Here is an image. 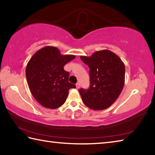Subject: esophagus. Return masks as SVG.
Masks as SVG:
<instances>
[{"instance_id":"1","label":"esophagus","mask_w":155,"mask_h":155,"mask_svg":"<svg viewBox=\"0 0 155 155\" xmlns=\"http://www.w3.org/2000/svg\"><path fill=\"white\" fill-rule=\"evenodd\" d=\"M76 87H77V89H79L80 88V84L79 83H77L76 84Z\"/></svg>"}]
</instances>
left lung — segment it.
Wrapping results in <instances>:
<instances>
[{
	"instance_id": "8db88e82",
	"label": "left lung",
	"mask_w": 155,
	"mask_h": 155,
	"mask_svg": "<svg viewBox=\"0 0 155 155\" xmlns=\"http://www.w3.org/2000/svg\"><path fill=\"white\" fill-rule=\"evenodd\" d=\"M80 58L90 69L89 88L78 91L83 103L94 110L108 108L119 97L124 86V63L117 54L107 49Z\"/></svg>"
}]
</instances>
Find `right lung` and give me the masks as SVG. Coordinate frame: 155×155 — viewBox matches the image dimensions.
Returning a JSON list of instances; mask_svg holds the SVG:
<instances>
[{
  "label": "right lung",
  "instance_id": "1",
  "mask_svg": "<svg viewBox=\"0 0 155 155\" xmlns=\"http://www.w3.org/2000/svg\"><path fill=\"white\" fill-rule=\"evenodd\" d=\"M75 58L61 54L57 47L46 46L37 51L27 64L26 75L31 93L37 102L47 108L63 105L68 91L76 88L68 82L69 72L64 66Z\"/></svg>",
  "mask_w": 155,
  "mask_h": 155
}]
</instances>
